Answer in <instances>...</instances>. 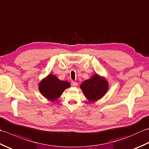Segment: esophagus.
Here are the masks:
<instances>
[{
    "mask_svg": "<svg viewBox=\"0 0 149 149\" xmlns=\"http://www.w3.org/2000/svg\"><path fill=\"white\" fill-rule=\"evenodd\" d=\"M77 85H78V84H77V83H76V82H75V81L72 82V86L73 87H76Z\"/></svg>",
    "mask_w": 149,
    "mask_h": 149,
    "instance_id": "obj_1",
    "label": "esophagus"
}]
</instances>
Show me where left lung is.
Instances as JSON below:
<instances>
[{
    "label": "left lung",
    "instance_id": "obj_1",
    "mask_svg": "<svg viewBox=\"0 0 149 149\" xmlns=\"http://www.w3.org/2000/svg\"><path fill=\"white\" fill-rule=\"evenodd\" d=\"M85 97L90 102H94L102 98L108 90V83L103 77L97 74L81 84Z\"/></svg>",
    "mask_w": 149,
    "mask_h": 149
}]
</instances>
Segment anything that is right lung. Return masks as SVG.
I'll list each match as a JSON object with an SVG mask.
<instances>
[{
    "label": "right lung",
    "mask_w": 149,
    "mask_h": 149,
    "mask_svg": "<svg viewBox=\"0 0 149 149\" xmlns=\"http://www.w3.org/2000/svg\"><path fill=\"white\" fill-rule=\"evenodd\" d=\"M70 86L68 82L60 81L55 75L49 74L39 84V90L43 96L54 101L58 99L66 88Z\"/></svg>",
    "instance_id": "right-lung-1"
}]
</instances>
